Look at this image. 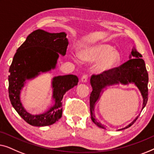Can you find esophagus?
<instances>
[{
    "mask_svg": "<svg viewBox=\"0 0 154 154\" xmlns=\"http://www.w3.org/2000/svg\"><path fill=\"white\" fill-rule=\"evenodd\" d=\"M81 81L82 82H86L88 81V75L87 74H85V75H84L82 77V78H81Z\"/></svg>",
    "mask_w": 154,
    "mask_h": 154,
    "instance_id": "obj_1",
    "label": "esophagus"
}]
</instances>
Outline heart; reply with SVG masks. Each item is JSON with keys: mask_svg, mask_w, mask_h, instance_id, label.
<instances>
[{"mask_svg": "<svg viewBox=\"0 0 154 154\" xmlns=\"http://www.w3.org/2000/svg\"><path fill=\"white\" fill-rule=\"evenodd\" d=\"M82 58L86 61L99 62L97 70L100 72H105L112 70L119 63L120 56L114 51L111 46L100 45L86 49L82 53Z\"/></svg>", "mask_w": 154, "mask_h": 154, "instance_id": "1", "label": "heart"}]
</instances>
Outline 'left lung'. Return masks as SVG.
I'll list each match as a JSON object with an SVG mask.
<instances>
[{
  "label": "left lung",
  "instance_id": "1",
  "mask_svg": "<svg viewBox=\"0 0 154 154\" xmlns=\"http://www.w3.org/2000/svg\"><path fill=\"white\" fill-rule=\"evenodd\" d=\"M131 56L135 58H131L127 62L121 65L120 66L112 68L110 70L103 72L100 74L93 75L91 77V84L93 88V91L91 93L90 96L91 115L93 122L99 127L104 128V125L95 116L94 107L96 101L100 96L101 91L106 86L119 83L123 84L134 83L141 91L143 99H144L142 109H144L146 105L149 93V76L144 60L141 58L142 55L138 53L135 49H133ZM131 56H130V58H131ZM138 117L139 116H137L135 120H133V122H131L126 127L119 130H123L131 126Z\"/></svg>",
  "mask_w": 154,
  "mask_h": 154
}]
</instances>
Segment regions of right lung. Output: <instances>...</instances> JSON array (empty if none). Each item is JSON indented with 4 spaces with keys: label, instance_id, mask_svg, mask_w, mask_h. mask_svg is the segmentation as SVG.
Wrapping results in <instances>:
<instances>
[{
    "label": "right lung",
    "instance_id": "right-lung-1",
    "mask_svg": "<svg viewBox=\"0 0 154 154\" xmlns=\"http://www.w3.org/2000/svg\"><path fill=\"white\" fill-rule=\"evenodd\" d=\"M68 45L64 32L50 33L36 30L28 35L17 49L10 67L8 76L9 98L12 105L21 118L33 126H46L54 123L62 116V99L69 89L77 85L75 75L58 76L53 79V100L46 109L30 112L24 109L20 100V93L26 79L55 68L60 54L66 55Z\"/></svg>",
    "mask_w": 154,
    "mask_h": 154
}]
</instances>
